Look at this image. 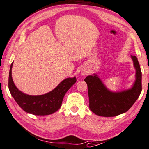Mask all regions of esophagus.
<instances>
[{
	"label": "esophagus",
	"mask_w": 149,
	"mask_h": 149,
	"mask_svg": "<svg viewBox=\"0 0 149 149\" xmlns=\"http://www.w3.org/2000/svg\"><path fill=\"white\" fill-rule=\"evenodd\" d=\"M81 74H82V75H87V74H88V72H86V71H84V72H82Z\"/></svg>",
	"instance_id": "obj_1"
}]
</instances>
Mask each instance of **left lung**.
Segmentation results:
<instances>
[{
	"mask_svg": "<svg viewBox=\"0 0 149 149\" xmlns=\"http://www.w3.org/2000/svg\"><path fill=\"white\" fill-rule=\"evenodd\" d=\"M136 68V81L130 89L114 93L108 90L96 75L84 79L88 85L90 109L100 116L112 117L123 114L130 109L138 99L142 91V73L136 56H131Z\"/></svg>",
	"mask_w": 149,
	"mask_h": 149,
	"instance_id": "left-lung-1",
	"label": "left lung"
}]
</instances>
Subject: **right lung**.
<instances>
[{
	"mask_svg": "<svg viewBox=\"0 0 149 149\" xmlns=\"http://www.w3.org/2000/svg\"><path fill=\"white\" fill-rule=\"evenodd\" d=\"M13 64V63H11L8 76V89L10 94L22 109L34 115L45 116L58 110L61 106L66 92L76 82L75 77L67 78L47 94L41 96H29L18 90L14 84L11 75Z\"/></svg>",
	"mask_w": 149,
	"mask_h": 149,
	"instance_id": "obj_1",
	"label": "right lung"
}]
</instances>
